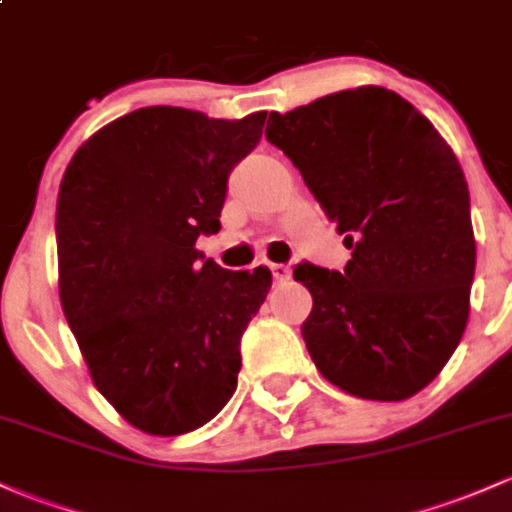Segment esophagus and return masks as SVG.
Instances as JSON below:
<instances>
[{"mask_svg":"<svg viewBox=\"0 0 512 512\" xmlns=\"http://www.w3.org/2000/svg\"><path fill=\"white\" fill-rule=\"evenodd\" d=\"M271 273H273V278L283 283V280L290 278V273L293 271H290V266H285V263H271Z\"/></svg>","mask_w":512,"mask_h":512,"instance_id":"1","label":"esophagus"}]
</instances>
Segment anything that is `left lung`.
Segmentation results:
<instances>
[{"label": "left lung", "mask_w": 512, "mask_h": 512, "mask_svg": "<svg viewBox=\"0 0 512 512\" xmlns=\"http://www.w3.org/2000/svg\"><path fill=\"white\" fill-rule=\"evenodd\" d=\"M266 139L354 249L344 273L295 268L312 295L302 339L317 371L356 398H412L437 378L469 320L476 239L452 146L378 85L271 112Z\"/></svg>", "instance_id": "left-lung-1"}]
</instances>
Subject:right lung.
Listing matches in <instances>:
<instances>
[{
	"label": "right lung",
	"mask_w": 512,
	"mask_h": 512,
	"mask_svg": "<svg viewBox=\"0 0 512 512\" xmlns=\"http://www.w3.org/2000/svg\"><path fill=\"white\" fill-rule=\"evenodd\" d=\"M263 122L144 107L95 131L65 168L60 305L92 383L146 434L197 430L236 390L241 334L273 278L200 263L195 241L219 232L227 178Z\"/></svg>",
	"instance_id": "obj_1"
}]
</instances>
